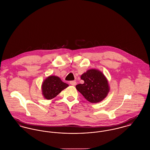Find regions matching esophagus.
Instances as JSON below:
<instances>
[{
  "label": "esophagus",
  "instance_id": "obj_1",
  "mask_svg": "<svg viewBox=\"0 0 150 150\" xmlns=\"http://www.w3.org/2000/svg\"><path fill=\"white\" fill-rule=\"evenodd\" d=\"M70 84L73 86H75L77 85V82L75 81H71L70 82Z\"/></svg>",
  "mask_w": 150,
  "mask_h": 150
}]
</instances>
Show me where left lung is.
I'll list each match as a JSON object with an SVG mask.
<instances>
[{
    "label": "left lung",
    "mask_w": 150,
    "mask_h": 150,
    "mask_svg": "<svg viewBox=\"0 0 150 150\" xmlns=\"http://www.w3.org/2000/svg\"><path fill=\"white\" fill-rule=\"evenodd\" d=\"M81 79L84 83L77 85L76 88L86 100L91 103H98L106 97L110 88L107 79L100 70H87Z\"/></svg>",
    "instance_id": "left-lung-1"
}]
</instances>
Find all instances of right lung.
Returning a JSON list of instances; mask_svg holds the SVG:
<instances>
[{
	"instance_id": "obj_1",
	"label": "right lung",
	"mask_w": 150,
	"mask_h": 150,
	"mask_svg": "<svg viewBox=\"0 0 150 150\" xmlns=\"http://www.w3.org/2000/svg\"><path fill=\"white\" fill-rule=\"evenodd\" d=\"M69 85L62 82L55 76H50L43 81L41 86L42 94L47 100H51L56 97L62 90Z\"/></svg>"
}]
</instances>
